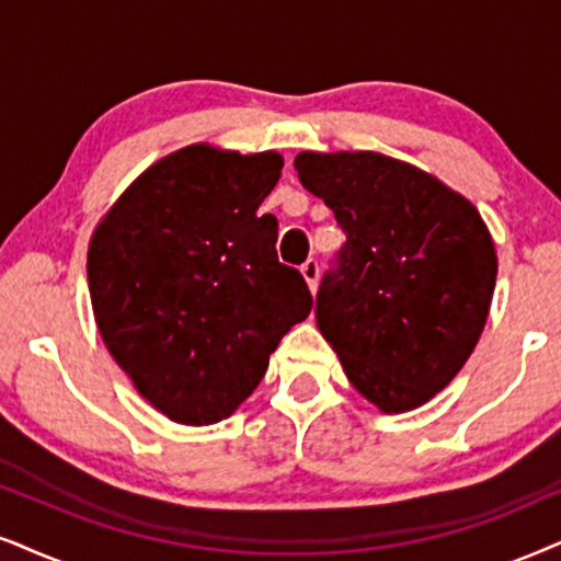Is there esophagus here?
<instances>
[{"label": "esophagus", "mask_w": 561, "mask_h": 561, "mask_svg": "<svg viewBox=\"0 0 561 561\" xmlns=\"http://www.w3.org/2000/svg\"><path fill=\"white\" fill-rule=\"evenodd\" d=\"M300 272H302V279L308 282V287L316 293V287H318V274H321V266H318V261H316V259H308V261H305V264L300 266Z\"/></svg>", "instance_id": "1"}]
</instances>
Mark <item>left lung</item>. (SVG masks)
I'll return each mask as SVG.
<instances>
[{"label":"left lung","mask_w":561,"mask_h":561,"mask_svg":"<svg viewBox=\"0 0 561 561\" xmlns=\"http://www.w3.org/2000/svg\"><path fill=\"white\" fill-rule=\"evenodd\" d=\"M295 170L346 236L318 287V329L380 411L422 407L484 331L497 282L484 219L435 175L380 152H300Z\"/></svg>","instance_id":"obj_1"}]
</instances>
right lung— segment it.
<instances>
[{
    "label": "right lung",
    "mask_w": 561,
    "mask_h": 561,
    "mask_svg": "<svg viewBox=\"0 0 561 561\" xmlns=\"http://www.w3.org/2000/svg\"><path fill=\"white\" fill-rule=\"evenodd\" d=\"M282 154L191 145L145 170L88 248L92 313L134 388L181 424H215L256 391L313 297L259 215Z\"/></svg>",
    "instance_id": "1"
}]
</instances>
